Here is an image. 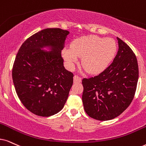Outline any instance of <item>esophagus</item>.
Returning a JSON list of instances; mask_svg holds the SVG:
<instances>
[{"label": "esophagus", "mask_w": 146, "mask_h": 146, "mask_svg": "<svg viewBox=\"0 0 146 146\" xmlns=\"http://www.w3.org/2000/svg\"><path fill=\"white\" fill-rule=\"evenodd\" d=\"M73 82H74V83H80L82 82V78L77 76V75H75L74 77H73Z\"/></svg>", "instance_id": "34e87169"}]
</instances>
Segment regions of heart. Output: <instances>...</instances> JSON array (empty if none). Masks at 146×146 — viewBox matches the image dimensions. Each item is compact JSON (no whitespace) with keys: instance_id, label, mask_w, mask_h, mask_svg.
I'll list each match as a JSON object with an SVG mask.
<instances>
[{"instance_id":"heart-1","label":"heart","mask_w":146,"mask_h":146,"mask_svg":"<svg viewBox=\"0 0 146 146\" xmlns=\"http://www.w3.org/2000/svg\"><path fill=\"white\" fill-rule=\"evenodd\" d=\"M117 46L112 38L97 36H83L71 43V48H64L62 56L67 67L73 69L79 57H82V64L92 74L104 71L113 60Z\"/></svg>"}]
</instances>
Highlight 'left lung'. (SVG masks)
I'll return each mask as SVG.
<instances>
[{
    "mask_svg": "<svg viewBox=\"0 0 146 146\" xmlns=\"http://www.w3.org/2000/svg\"><path fill=\"white\" fill-rule=\"evenodd\" d=\"M119 50L108 67L98 75L82 80L85 111L98 121L117 117L128 108L137 88L139 69L131 48L117 37Z\"/></svg>",
    "mask_w": 146,
    "mask_h": 146,
    "instance_id": "left-lung-1",
    "label": "left lung"
}]
</instances>
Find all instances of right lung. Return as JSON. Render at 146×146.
Masks as SVG:
<instances>
[{
	"mask_svg": "<svg viewBox=\"0 0 146 146\" xmlns=\"http://www.w3.org/2000/svg\"><path fill=\"white\" fill-rule=\"evenodd\" d=\"M69 34L60 28L41 30L23 42L15 57L12 77L17 94L38 116L54 115L67 102L73 74L64 68L61 50Z\"/></svg>",
	"mask_w": 146,
	"mask_h": 146,
	"instance_id": "right-lung-1",
	"label": "right lung"
}]
</instances>
